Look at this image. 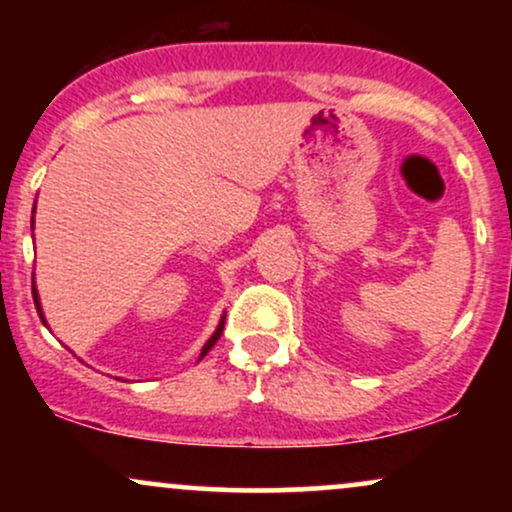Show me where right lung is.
Listing matches in <instances>:
<instances>
[{"mask_svg": "<svg viewBox=\"0 0 512 512\" xmlns=\"http://www.w3.org/2000/svg\"><path fill=\"white\" fill-rule=\"evenodd\" d=\"M35 211V209H33ZM33 301H35V310H38V315H40V320H43V325H48V322H45V315H43V308H40V298H38V291H35V284H33ZM223 320H226V315L221 317V322H219V327H216V332L211 334V339L207 344H204V349H202V354H199V358H204L209 354V349L211 346H214L216 342H219V337H221V332H223Z\"/></svg>", "mask_w": 512, "mask_h": 512, "instance_id": "right-lung-1", "label": "right lung"}]
</instances>
